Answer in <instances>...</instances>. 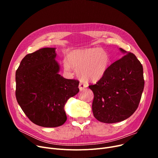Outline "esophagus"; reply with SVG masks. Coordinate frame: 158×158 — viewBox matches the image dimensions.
<instances>
[{
  "mask_svg": "<svg viewBox=\"0 0 158 158\" xmlns=\"http://www.w3.org/2000/svg\"><path fill=\"white\" fill-rule=\"evenodd\" d=\"M87 87V85L84 83V82H81L79 83V89L81 91V90H83L85 88Z\"/></svg>",
  "mask_w": 158,
  "mask_h": 158,
  "instance_id": "34e87169",
  "label": "esophagus"
}]
</instances>
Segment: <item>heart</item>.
<instances>
[{
	"mask_svg": "<svg viewBox=\"0 0 158 158\" xmlns=\"http://www.w3.org/2000/svg\"><path fill=\"white\" fill-rule=\"evenodd\" d=\"M109 64V57L100 48L73 50L66 56L64 67L77 70L79 76L87 81L97 82L105 74Z\"/></svg>",
	"mask_w": 158,
	"mask_h": 158,
	"instance_id": "obj_1",
	"label": "heart"
}]
</instances>
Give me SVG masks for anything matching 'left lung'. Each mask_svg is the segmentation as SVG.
I'll return each instance as SVG.
<instances>
[{
    "instance_id": "8db88e82",
    "label": "left lung",
    "mask_w": 158,
    "mask_h": 158,
    "mask_svg": "<svg viewBox=\"0 0 158 158\" xmlns=\"http://www.w3.org/2000/svg\"><path fill=\"white\" fill-rule=\"evenodd\" d=\"M122 57L107 68L95 85H90L94 98L95 118L112 123L130 117L137 110L144 88L142 64L136 56L120 48Z\"/></svg>"
}]
</instances>
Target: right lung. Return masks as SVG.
Listing matches in <instances>:
<instances>
[{"mask_svg":"<svg viewBox=\"0 0 158 158\" xmlns=\"http://www.w3.org/2000/svg\"><path fill=\"white\" fill-rule=\"evenodd\" d=\"M54 48L27 54L16 71V100L28 118L44 127L61 126L66 120L64 106L79 91V81L58 73Z\"/></svg>","mask_w":158,"mask_h":158,"instance_id":"1","label":"right lung"}]
</instances>
